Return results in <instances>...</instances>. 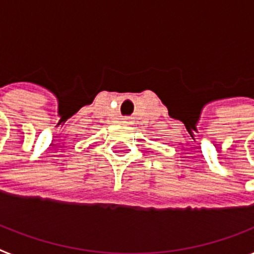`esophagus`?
<instances>
[{"instance_id": "esophagus-1", "label": "esophagus", "mask_w": 254, "mask_h": 254, "mask_svg": "<svg viewBox=\"0 0 254 254\" xmlns=\"http://www.w3.org/2000/svg\"><path fill=\"white\" fill-rule=\"evenodd\" d=\"M124 121H125V123H127V121H129V119H124Z\"/></svg>"}]
</instances>
